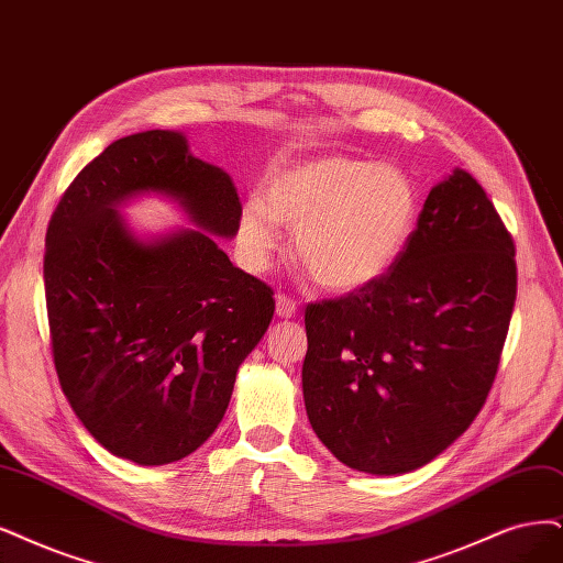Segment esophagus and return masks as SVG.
Instances as JSON below:
<instances>
[{
  "instance_id": "esophagus-1",
  "label": "esophagus",
  "mask_w": 563,
  "mask_h": 563,
  "mask_svg": "<svg viewBox=\"0 0 563 563\" xmlns=\"http://www.w3.org/2000/svg\"><path fill=\"white\" fill-rule=\"evenodd\" d=\"M276 316L278 318H295L297 316V301L287 295L276 297Z\"/></svg>"
}]
</instances>
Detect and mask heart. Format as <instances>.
<instances>
[{
	"instance_id": "heart-1",
	"label": "heart",
	"mask_w": 563,
	"mask_h": 563,
	"mask_svg": "<svg viewBox=\"0 0 563 563\" xmlns=\"http://www.w3.org/2000/svg\"><path fill=\"white\" fill-rule=\"evenodd\" d=\"M418 190L394 166L357 157H322L295 166L268 185L266 203L247 201L241 243L253 260L276 245V220L292 229L306 274L329 292L378 280L404 250Z\"/></svg>"
}]
</instances>
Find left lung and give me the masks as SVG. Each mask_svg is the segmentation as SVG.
<instances>
[{
    "instance_id": "8db88e82",
    "label": "left lung",
    "mask_w": 563,
    "mask_h": 563,
    "mask_svg": "<svg viewBox=\"0 0 563 563\" xmlns=\"http://www.w3.org/2000/svg\"><path fill=\"white\" fill-rule=\"evenodd\" d=\"M515 297L512 236L456 169L378 280L306 306L301 383L318 439L373 475L429 464L485 406Z\"/></svg>"
}]
</instances>
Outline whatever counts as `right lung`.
<instances>
[{
    "instance_id": "add662e5",
    "label": "right lung",
    "mask_w": 563,
    "mask_h": 563,
    "mask_svg": "<svg viewBox=\"0 0 563 563\" xmlns=\"http://www.w3.org/2000/svg\"><path fill=\"white\" fill-rule=\"evenodd\" d=\"M141 191L178 198L205 232H239L232 178L192 157L178 132L132 134L82 166L62 195L44 285L55 371L78 420L115 456L162 466L218 429L276 301L202 228L136 242L114 206Z\"/></svg>"
}]
</instances>
